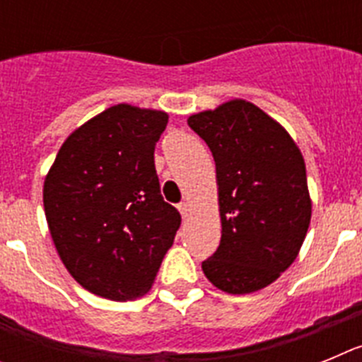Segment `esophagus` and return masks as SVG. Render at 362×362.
Masks as SVG:
<instances>
[{"instance_id":"obj_1","label":"esophagus","mask_w":362,"mask_h":362,"mask_svg":"<svg viewBox=\"0 0 362 362\" xmlns=\"http://www.w3.org/2000/svg\"><path fill=\"white\" fill-rule=\"evenodd\" d=\"M177 210H179V214H181V216H183V217L188 216V204L187 203H179L177 204Z\"/></svg>"}]
</instances>
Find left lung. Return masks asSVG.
Returning <instances> with one entry per match:
<instances>
[{"instance_id": "obj_1", "label": "left lung", "mask_w": 362, "mask_h": 362, "mask_svg": "<svg viewBox=\"0 0 362 362\" xmlns=\"http://www.w3.org/2000/svg\"><path fill=\"white\" fill-rule=\"evenodd\" d=\"M188 127L209 145L219 187L223 230L204 276L228 293L264 288L293 263L308 230L305 159L277 121L243 99L194 114Z\"/></svg>"}]
</instances>
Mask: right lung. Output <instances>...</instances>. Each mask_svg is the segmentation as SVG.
Returning <instances> with one entry per match:
<instances>
[{"instance_id":"1","label":"right lung","mask_w":362,"mask_h":362,"mask_svg":"<svg viewBox=\"0 0 362 362\" xmlns=\"http://www.w3.org/2000/svg\"><path fill=\"white\" fill-rule=\"evenodd\" d=\"M166 123L165 112L110 107L70 134L45 179L57 254L83 288L105 299L148 292L181 225L153 165Z\"/></svg>"}]
</instances>
